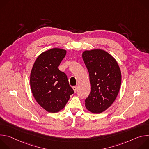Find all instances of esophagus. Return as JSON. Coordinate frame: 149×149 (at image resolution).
<instances>
[{"instance_id":"34e87169","label":"esophagus","mask_w":149,"mask_h":149,"mask_svg":"<svg viewBox=\"0 0 149 149\" xmlns=\"http://www.w3.org/2000/svg\"><path fill=\"white\" fill-rule=\"evenodd\" d=\"M72 89L74 90V92H75V93H76L77 90V86H73V87H72Z\"/></svg>"}]
</instances>
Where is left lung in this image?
Returning a JSON list of instances; mask_svg holds the SVG:
<instances>
[{
    "instance_id": "8db88e82",
    "label": "left lung",
    "mask_w": 149,
    "mask_h": 149,
    "mask_svg": "<svg viewBox=\"0 0 149 149\" xmlns=\"http://www.w3.org/2000/svg\"><path fill=\"white\" fill-rule=\"evenodd\" d=\"M83 61L89 72L91 91L86 107L92 113L105 111L116 99L121 83V73L116 59L101 49L84 51Z\"/></svg>"
}]
</instances>
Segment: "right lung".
Returning a JSON list of instances; mask_svg holds the SVG:
<instances>
[{
  "instance_id": "obj_1",
  "label": "right lung",
  "mask_w": 149,
  "mask_h": 149,
  "mask_svg": "<svg viewBox=\"0 0 149 149\" xmlns=\"http://www.w3.org/2000/svg\"><path fill=\"white\" fill-rule=\"evenodd\" d=\"M67 51L52 48L41 53L31 70L30 85L38 104L49 113H57L65 107L74 91L66 74L58 69Z\"/></svg>"
}]
</instances>
